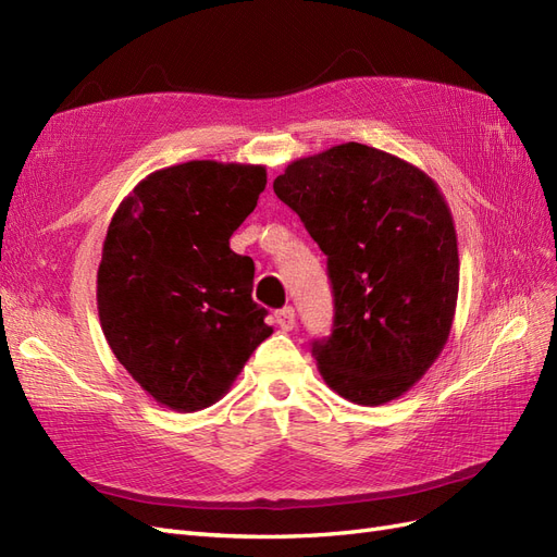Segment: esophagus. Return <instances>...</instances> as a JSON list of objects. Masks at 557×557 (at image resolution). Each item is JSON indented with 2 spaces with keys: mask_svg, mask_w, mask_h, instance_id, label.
<instances>
[{
  "mask_svg": "<svg viewBox=\"0 0 557 557\" xmlns=\"http://www.w3.org/2000/svg\"><path fill=\"white\" fill-rule=\"evenodd\" d=\"M276 325H278L283 332H290V330L297 325L295 309H293V307H285V309L276 311Z\"/></svg>",
  "mask_w": 557,
  "mask_h": 557,
  "instance_id": "obj_1",
  "label": "esophagus"
}]
</instances>
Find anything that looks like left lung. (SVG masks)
I'll return each instance as SVG.
<instances>
[{"mask_svg": "<svg viewBox=\"0 0 557 557\" xmlns=\"http://www.w3.org/2000/svg\"><path fill=\"white\" fill-rule=\"evenodd\" d=\"M274 193L327 256L334 325L318 372L362 407L401 397L444 350L460 260L446 199L423 170L348 141L299 158Z\"/></svg>", "mask_w": 557, "mask_h": 557, "instance_id": "obj_1", "label": "left lung"}]
</instances>
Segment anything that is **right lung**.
Wrapping results in <instances>:
<instances>
[{
  "label": "right lung",
  "mask_w": 557,
  "mask_h": 557,
  "mask_svg": "<svg viewBox=\"0 0 557 557\" xmlns=\"http://www.w3.org/2000/svg\"><path fill=\"white\" fill-rule=\"evenodd\" d=\"M264 185L262 164L190 160L148 174L111 218L99 323L117 362L166 409L211 407L274 332L250 295L256 264L230 248Z\"/></svg>",
  "instance_id": "right-lung-1"
}]
</instances>
